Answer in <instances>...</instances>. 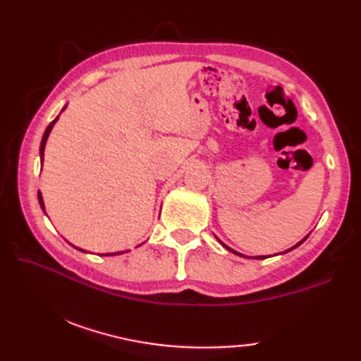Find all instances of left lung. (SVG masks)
<instances>
[{
    "label": "left lung",
    "instance_id": "8db88e82",
    "mask_svg": "<svg viewBox=\"0 0 361 361\" xmlns=\"http://www.w3.org/2000/svg\"><path fill=\"white\" fill-rule=\"evenodd\" d=\"M307 237H309V235H305V239H307ZM305 239H302L301 242H298V243L295 245V247H291V248H290V250H287V251H291V250H293V248L299 247V245H301V243H302V242H304ZM217 240H219V239H217ZM219 242L221 243V247H225V248H226L228 251H231V252H234V255H237V256H242V257H247V256H243V255H240V252H237V251H234L233 248H229V247H228V245H225V243H224V242H221V240H219ZM287 251H283V252H287ZM255 259H265V256H257V257H255Z\"/></svg>",
    "mask_w": 361,
    "mask_h": 361
}]
</instances>
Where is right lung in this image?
I'll return each mask as SVG.
<instances>
[{
	"instance_id": "obj_1",
	"label": "right lung",
	"mask_w": 361,
	"mask_h": 361,
	"mask_svg": "<svg viewBox=\"0 0 361 361\" xmlns=\"http://www.w3.org/2000/svg\"><path fill=\"white\" fill-rule=\"evenodd\" d=\"M66 109V105L63 106V110ZM62 110V111H63ZM59 121V116L54 119L51 124L46 127V130H44V135H43V137H42V142H40V159H42V163H43V155H44V145H46V141H48V136H49V133H51V130H52V127H54V124H56V122ZM38 203H40V206H42V209L44 211V203H43V197H42V192L40 190H38ZM46 212V211H44ZM79 251H83L82 248H78ZM85 252V251H83ZM122 252L124 251H118V252H105V255H102V256H116V255H122Z\"/></svg>"
}]
</instances>
